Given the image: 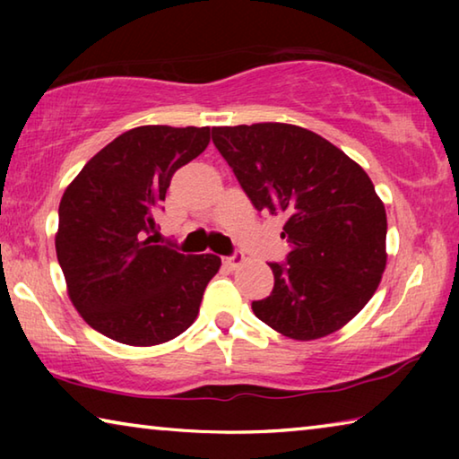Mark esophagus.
I'll list each match as a JSON object with an SVG mask.
<instances>
[{"label": "esophagus", "instance_id": "obj_1", "mask_svg": "<svg viewBox=\"0 0 459 459\" xmlns=\"http://www.w3.org/2000/svg\"><path fill=\"white\" fill-rule=\"evenodd\" d=\"M245 261V257H243V253H238V251H235L232 255H229V257H224V265L227 267H230V269H237L240 263Z\"/></svg>", "mask_w": 459, "mask_h": 459}]
</instances>
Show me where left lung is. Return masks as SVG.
<instances>
[{"label": "left lung", "mask_w": 459, "mask_h": 459, "mask_svg": "<svg viewBox=\"0 0 459 459\" xmlns=\"http://www.w3.org/2000/svg\"><path fill=\"white\" fill-rule=\"evenodd\" d=\"M216 150L261 212L285 221L287 263L253 301L261 322L293 340L340 330L375 295L386 265V212L368 174L328 139L287 123L212 127Z\"/></svg>", "instance_id": "obj_1"}]
</instances>
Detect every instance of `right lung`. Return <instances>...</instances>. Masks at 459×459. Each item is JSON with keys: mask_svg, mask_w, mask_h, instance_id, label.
Segmentation results:
<instances>
[{"mask_svg": "<svg viewBox=\"0 0 459 459\" xmlns=\"http://www.w3.org/2000/svg\"><path fill=\"white\" fill-rule=\"evenodd\" d=\"M211 127L129 129L87 161L58 206L56 257L68 298L91 328L155 346L194 324L221 257L158 240V214L178 168L206 150Z\"/></svg>", "mask_w": 459, "mask_h": 459, "instance_id": "obj_1", "label": "right lung"}]
</instances>
